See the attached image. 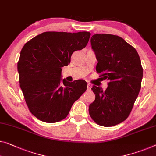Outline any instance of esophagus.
<instances>
[{
  "label": "esophagus",
  "instance_id": "obj_1",
  "mask_svg": "<svg viewBox=\"0 0 156 156\" xmlns=\"http://www.w3.org/2000/svg\"><path fill=\"white\" fill-rule=\"evenodd\" d=\"M87 88H88V90H90V89H91V86H90V83H88Z\"/></svg>",
  "mask_w": 156,
  "mask_h": 156
}]
</instances>
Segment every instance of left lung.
Wrapping results in <instances>:
<instances>
[{"label":"left lung","mask_w":156,"mask_h":156,"mask_svg":"<svg viewBox=\"0 0 156 156\" xmlns=\"http://www.w3.org/2000/svg\"><path fill=\"white\" fill-rule=\"evenodd\" d=\"M90 43L98 62L97 73L109 82L105 91L93 86L95 99L88 112L98 125L116 126L128 118L140 93L143 76L141 60L135 48L117 35H93Z\"/></svg>","instance_id":"1"}]
</instances>
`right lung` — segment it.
Segmentation results:
<instances>
[{"label":"right lung","mask_w":156,"mask_h":156,"mask_svg":"<svg viewBox=\"0 0 156 156\" xmlns=\"http://www.w3.org/2000/svg\"><path fill=\"white\" fill-rule=\"evenodd\" d=\"M90 36L86 31H49L23 47L17 63L20 85L30 112L40 121L56 123L64 119L86 91L85 81H61V68L70 63L74 51L86 46Z\"/></svg>","instance_id":"obj_1"}]
</instances>
